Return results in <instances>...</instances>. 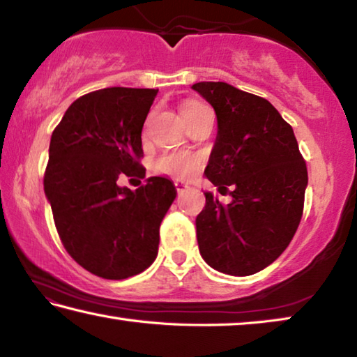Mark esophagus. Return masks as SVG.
I'll list each match as a JSON object with an SVG mask.
<instances>
[{
	"mask_svg": "<svg viewBox=\"0 0 357 357\" xmlns=\"http://www.w3.org/2000/svg\"><path fill=\"white\" fill-rule=\"evenodd\" d=\"M174 187H176V192L178 193H183V192H185L187 189H189V185H187L185 183H183V181H174Z\"/></svg>",
	"mask_w": 357,
	"mask_h": 357,
	"instance_id": "obj_1",
	"label": "esophagus"
}]
</instances>
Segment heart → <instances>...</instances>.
<instances>
[{
  "mask_svg": "<svg viewBox=\"0 0 357 357\" xmlns=\"http://www.w3.org/2000/svg\"><path fill=\"white\" fill-rule=\"evenodd\" d=\"M200 105L198 102H185L183 105V114L192 110L193 107ZM157 172L172 178L187 179L195 176L202 168V157L189 153H170L162 155L155 164Z\"/></svg>",
  "mask_w": 357,
  "mask_h": 357,
  "instance_id": "b5f03b06",
  "label": "heart"
}]
</instances>
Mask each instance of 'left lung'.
<instances>
[{
  "label": "left lung",
  "instance_id": "8db88e82",
  "mask_svg": "<svg viewBox=\"0 0 357 357\" xmlns=\"http://www.w3.org/2000/svg\"><path fill=\"white\" fill-rule=\"evenodd\" d=\"M192 89L214 107L219 128L204 174L217 187H233L229 204L204 192L198 249L219 273L252 275L282 255L299 227L309 181L305 160L293 128L269 100L223 82Z\"/></svg>",
  "mask_w": 357,
  "mask_h": 357
}]
</instances>
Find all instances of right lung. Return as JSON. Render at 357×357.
<instances>
[{
	"label": "right lung",
	"mask_w": 357,
	"mask_h": 357,
	"mask_svg": "<svg viewBox=\"0 0 357 357\" xmlns=\"http://www.w3.org/2000/svg\"><path fill=\"white\" fill-rule=\"evenodd\" d=\"M155 96L121 86L88 93L52 134L44 190L56 231L69 255L102 279H128L153 264L160 222L176 198L167 178H148L135 192L116 184L146 176L142 129Z\"/></svg>",
	"instance_id": "obj_1"
}]
</instances>
